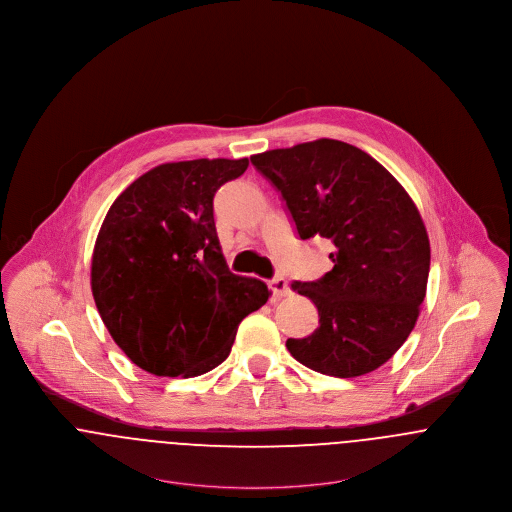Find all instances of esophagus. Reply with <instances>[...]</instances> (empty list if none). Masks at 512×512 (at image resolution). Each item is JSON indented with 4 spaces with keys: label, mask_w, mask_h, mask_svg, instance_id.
Segmentation results:
<instances>
[{
    "label": "esophagus",
    "mask_w": 512,
    "mask_h": 512,
    "mask_svg": "<svg viewBox=\"0 0 512 512\" xmlns=\"http://www.w3.org/2000/svg\"><path fill=\"white\" fill-rule=\"evenodd\" d=\"M271 290L274 292V296H276V298H286V296H290V294H292V290H290V286H288L286 278H282V276L272 278Z\"/></svg>",
    "instance_id": "1"
}]
</instances>
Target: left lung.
Instances as JSON below:
<instances>
[{"label":"left lung","instance_id":"8db88e82","mask_svg":"<svg viewBox=\"0 0 512 512\" xmlns=\"http://www.w3.org/2000/svg\"><path fill=\"white\" fill-rule=\"evenodd\" d=\"M280 191L301 240L331 243V271L292 288L315 303L319 327L286 348L340 379L375 371L406 342L425 298L429 238L406 189L367 152L319 139L251 156Z\"/></svg>","mask_w":512,"mask_h":512}]
</instances>
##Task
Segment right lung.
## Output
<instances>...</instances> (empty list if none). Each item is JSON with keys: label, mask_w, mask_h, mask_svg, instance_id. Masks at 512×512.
I'll list each match as a JSON object with an SVG mask.
<instances>
[{"label": "right lung", "mask_w": 512, "mask_h": 512, "mask_svg": "<svg viewBox=\"0 0 512 512\" xmlns=\"http://www.w3.org/2000/svg\"><path fill=\"white\" fill-rule=\"evenodd\" d=\"M249 160L168 162L133 181L92 251L98 313L125 356L158 377H197L228 358L238 325L271 292L228 269L214 195Z\"/></svg>", "instance_id": "add662e5"}]
</instances>
